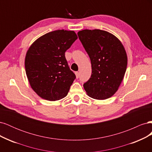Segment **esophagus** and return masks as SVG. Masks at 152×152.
<instances>
[{
	"mask_svg": "<svg viewBox=\"0 0 152 152\" xmlns=\"http://www.w3.org/2000/svg\"><path fill=\"white\" fill-rule=\"evenodd\" d=\"M79 72H75V75H76V77H77V79H78V78L79 77Z\"/></svg>",
	"mask_w": 152,
	"mask_h": 152,
	"instance_id": "esophagus-1",
	"label": "esophagus"
}]
</instances>
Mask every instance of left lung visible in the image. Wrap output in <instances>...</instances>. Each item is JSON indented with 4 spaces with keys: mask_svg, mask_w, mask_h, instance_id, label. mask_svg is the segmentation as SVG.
<instances>
[{
    "mask_svg": "<svg viewBox=\"0 0 152 152\" xmlns=\"http://www.w3.org/2000/svg\"><path fill=\"white\" fill-rule=\"evenodd\" d=\"M77 35L91 62V76L84 84L87 95L96 99L112 97L127 68V57L122 44L115 36L102 30H83Z\"/></svg>",
    "mask_w": 152,
    "mask_h": 152,
    "instance_id": "obj_1",
    "label": "left lung"
}]
</instances>
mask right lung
<instances>
[{
	"mask_svg": "<svg viewBox=\"0 0 152 152\" xmlns=\"http://www.w3.org/2000/svg\"><path fill=\"white\" fill-rule=\"evenodd\" d=\"M77 38L75 31L58 30L40 37L29 48L25 60L26 74L40 98L56 101L68 94L76 77L65 53Z\"/></svg>",
	"mask_w": 152,
	"mask_h": 152,
	"instance_id": "obj_1",
	"label": "right lung"
}]
</instances>
